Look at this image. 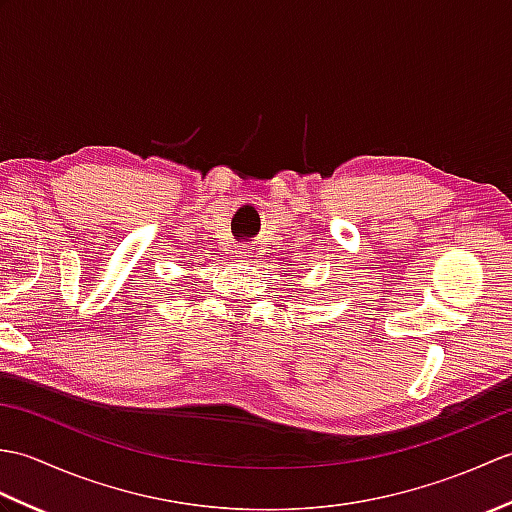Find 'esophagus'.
<instances>
[{
    "instance_id": "34e87169",
    "label": "esophagus",
    "mask_w": 512,
    "mask_h": 512,
    "mask_svg": "<svg viewBox=\"0 0 512 512\" xmlns=\"http://www.w3.org/2000/svg\"><path fill=\"white\" fill-rule=\"evenodd\" d=\"M253 253H255V250L253 248H250V246H242V248H237V259H239V262H248V259L250 257H253Z\"/></svg>"
}]
</instances>
